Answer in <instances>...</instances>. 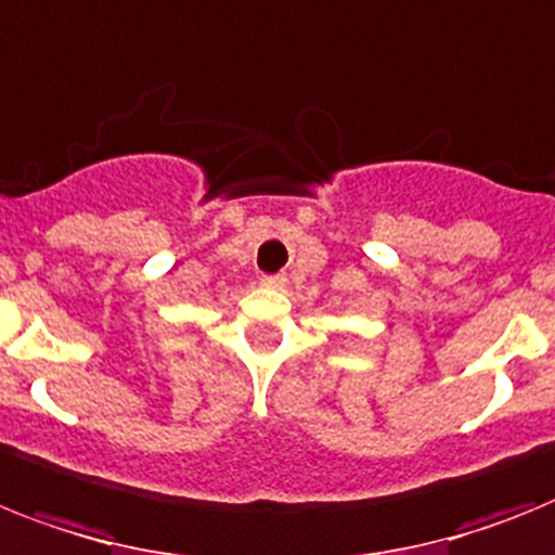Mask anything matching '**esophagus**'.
<instances>
[{
  "label": "esophagus",
  "instance_id": "34e87169",
  "mask_svg": "<svg viewBox=\"0 0 555 555\" xmlns=\"http://www.w3.org/2000/svg\"><path fill=\"white\" fill-rule=\"evenodd\" d=\"M262 285L273 287V291H282L287 285V276L285 273H268V276H262Z\"/></svg>",
  "mask_w": 555,
  "mask_h": 555
}]
</instances>
